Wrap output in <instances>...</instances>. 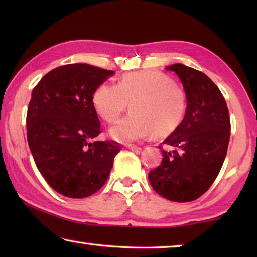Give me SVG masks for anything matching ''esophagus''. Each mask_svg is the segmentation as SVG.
Returning <instances> with one entry per match:
<instances>
[{"label":"esophagus","mask_w":257,"mask_h":257,"mask_svg":"<svg viewBox=\"0 0 257 257\" xmlns=\"http://www.w3.org/2000/svg\"><path fill=\"white\" fill-rule=\"evenodd\" d=\"M127 149L130 151H134V152H139L142 150L141 146H137V145H134V144H129L127 145Z\"/></svg>","instance_id":"1"}]
</instances>
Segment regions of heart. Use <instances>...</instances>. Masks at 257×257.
<instances>
[{"label": "heart", "instance_id": "b5f03b06", "mask_svg": "<svg viewBox=\"0 0 257 257\" xmlns=\"http://www.w3.org/2000/svg\"><path fill=\"white\" fill-rule=\"evenodd\" d=\"M93 106L106 122L119 118L130 103L132 112L110 130L122 143L143 141L154 134L163 136L179 127L187 111L185 90L156 70L124 75L118 85H99L93 94Z\"/></svg>", "mask_w": 257, "mask_h": 257}]
</instances>
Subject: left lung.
<instances>
[{
    "label": "left lung",
    "instance_id": "left-lung-1",
    "mask_svg": "<svg viewBox=\"0 0 257 257\" xmlns=\"http://www.w3.org/2000/svg\"><path fill=\"white\" fill-rule=\"evenodd\" d=\"M184 86L187 111L179 127L162 144V162L151 170L153 189L172 202H191L210 188L222 168L230 139L227 103L217 86L205 73L181 63L167 67ZM162 149V146H159Z\"/></svg>",
    "mask_w": 257,
    "mask_h": 257
}]
</instances>
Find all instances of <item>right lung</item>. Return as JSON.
I'll return each mask as SVG.
<instances>
[{"label":"right lung","mask_w":257,"mask_h":257,"mask_svg":"<svg viewBox=\"0 0 257 257\" xmlns=\"http://www.w3.org/2000/svg\"><path fill=\"white\" fill-rule=\"evenodd\" d=\"M114 71L85 63L51 70L35 86L27 111L29 149L41 175L59 194L84 198L110 176L119 143L93 139L101 124L93 94Z\"/></svg>","instance_id":"obj_1"}]
</instances>
